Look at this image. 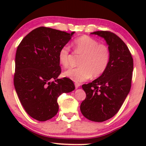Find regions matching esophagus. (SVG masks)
Segmentation results:
<instances>
[{"instance_id": "obj_1", "label": "esophagus", "mask_w": 146, "mask_h": 146, "mask_svg": "<svg viewBox=\"0 0 146 146\" xmlns=\"http://www.w3.org/2000/svg\"><path fill=\"white\" fill-rule=\"evenodd\" d=\"M80 84L79 83H75L76 88H78L80 87Z\"/></svg>"}]
</instances>
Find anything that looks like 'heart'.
<instances>
[{
    "instance_id": "1",
    "label": "heart",
    "mask_w": 146,
    "mask_h": 146,
    "mask_svg": "<svg viewBox=\"0 0 146 146\" xmlns=\"http://www.w3.org/2000/svg\"><path fill=\"white\" fill-rule=\"evenodd\" d=\"M74 51L83 56L79 62L80 67L71 68L64 72V76L76 82H82L90 78L100 76L106 70L110 60V51L106 45L88 36H82L74 42ZM58 60L64 68H68L72 55L68 46L65 45L59 50Z\"/></svg>"
}]
</instances>
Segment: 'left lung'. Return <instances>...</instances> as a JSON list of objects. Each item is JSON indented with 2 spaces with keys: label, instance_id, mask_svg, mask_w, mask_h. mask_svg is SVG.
I'll use <instances>...</instances> for the list:
<instances>
[{
  "label": "left lung",
  "instance_id": "8db88e82",
  "mask_svg": "<svg viewBox=\"0 0 146 146\" xmlns=\"http://www.w3.org/2000/svg\"><path fill=\"white\" fill-rule=\"evenodd\" d=\"M106 42L110 60L106 70L97 79L83 84L86 97L80 111L87 119L102 122L116 114L131 88L133 58L126 44L120 38L109 31H96Z\"/></svg>",
  "mask_w": 146,
  "mask_h": 146
}]
</instances>
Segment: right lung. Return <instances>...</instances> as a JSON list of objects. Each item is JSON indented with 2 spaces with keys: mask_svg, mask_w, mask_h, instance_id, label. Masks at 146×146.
I'll return each mask as SVG.
<instances>
[{
  "mask_svg": "<svg viewBox=\"0 0 146 146\" xmlns=\"http://www.w3.org/2000/svg\"><path fill=\"white\" fill-rule=\"evenodd\" d=\"M74 33L38 27L28 34L17 48L14 85L25 111L36 120L46 121L56 115L58 98L75 89L70 79L58 78L61 73L59 50Z\"/></svg>",
  "mask_w": 146,
  "mask_h": 146,
  "instance_id": "obj_1",
  "label": "right lung"
}]
</instances>
